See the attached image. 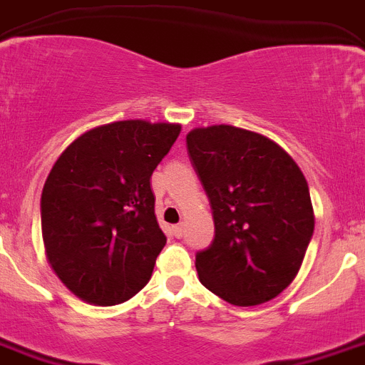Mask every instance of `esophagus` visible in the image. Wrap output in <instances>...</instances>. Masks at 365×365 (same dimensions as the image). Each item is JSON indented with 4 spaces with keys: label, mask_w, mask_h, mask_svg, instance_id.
Listing matches in <instances>:
<instances>
[{
    "label": "esophagus",
    "mask_w": 365,
    "mask_h": 365,
    "mask_svg": "<svg viewBox=\"0 0 365 365\" xmlns=\"http://www.w3.org/2000/svg\"><path fill=\"white\" fill-rule=\"evenodd\" d=\"M171 232H173V236H175V238H180V236L185 235V225H182V223H179V225H173L171 227Z\"/></svg>",
    "instance_id": "34e87169"
}]
</instances>
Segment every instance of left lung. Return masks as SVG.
<instances>
[{
    "instance_id": "1",
    "label": "left lung",
    "mask_w": 365,
    "mask_h": 365,
    "mask_svg": "<svg viewBox=\"0 0 365 365\" xmlns=\"http://www.w3.org/2000/svg\"><path fill=\"white\" fill-rule=\"evenodd\" d=\"M186 148L216 229L210 247L195 255L201 284L236 307L277 297L314 235L303 171L273 140L240 127H197Z\"/></svg>"
}]
</instances>
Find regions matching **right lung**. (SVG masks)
<instances>
[{
	"label": "right lung",
	"instance_id": "add662e5",
	"mask_svg": "<svg viewBox=\"0 0 365 365\" xmlns=\"http://www.w3.org/2000/svg\"><path fill=\"white\" fill-rule=\"evenodd\" d=\"M179 133V123L114 121L86 130L53 164L40 199L46 255L86 303L120 304L151 279L166 236L149 179Z\"/></svg>",
	"mask_w": 365,
	"mask_h": 365
}]
</instances>
